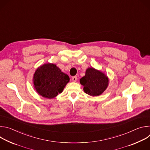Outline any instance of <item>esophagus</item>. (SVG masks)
<instances>
[{
    "label": "esophagus",
    "mask_w": 150,
    "mask_h": 150,
    "mask_svg": "<svg viewBox=\"0 0 150 150\" xmlns=\"http://www.w3.org/2000/svg\"><path fill=\"white\" fill-rule=\"evenodd\" d=\"M72 81H74V82H76V80H77V76H73V77L72 78Z\"/></svg>",
    "instance_id": "1"
}]
</instances>
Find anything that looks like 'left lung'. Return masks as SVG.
I'll use <instances>...</instances> for the list:
<instances>
[{
	"mask_svg": "<svg viewBox=\"0 0 150 150\" xmlns=\"http://www.w3.org/2000/svg\"><path fill=\"white\" fill-rule=\"evenodd\" d=\"M83 91L92 96L101 94L108 86L109 79L103 73L91 68H88L85 75L80 79Z\"/></svg>",
	"mask_w": 150,
	"mask_h": 150,
	"instance_id": "obj_1",
	"label": "left lung"
}]
</instances>
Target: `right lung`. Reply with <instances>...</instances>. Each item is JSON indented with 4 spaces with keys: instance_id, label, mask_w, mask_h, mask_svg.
<instances>
[{
    "instance_id": "obj_1",
    "label": "right lung",
    "mask_w": 150,
    "mask_h": 150,
    "mask_svg": "<svg viewBox=\"0 0 150 150\" xmlns=\"http://www.w3.org/2000/svg\"><path fill=\"white\" fill-rule=\"evenodd\" d=\"M69 77L54 64L47 63L35 71L33 82L37 92L42 97L52 98L62 92Z\"/></svg>"
}]
</instances>
